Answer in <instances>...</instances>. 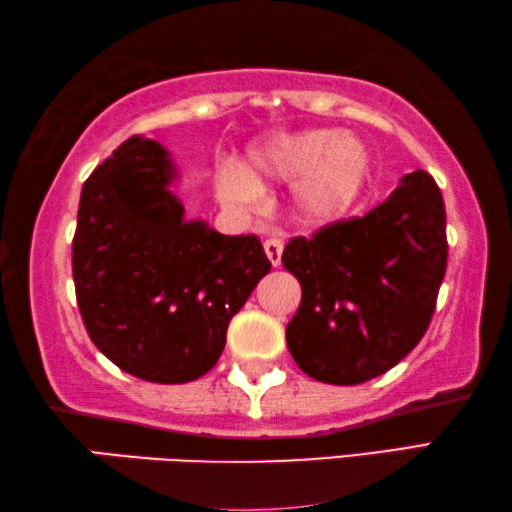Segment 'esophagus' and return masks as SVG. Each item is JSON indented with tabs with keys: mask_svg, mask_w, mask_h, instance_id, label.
Here are the masks:
<instances>
[{
	"mask_svg": "<svg viewBox=\"0 0 512 512\" xmlns=\"http://www.w3.org/2000/svg\"><path fill=\"white\" fill-rule=\"evenodd\" d=\"M263 247H265L267 258H270V263L274 267H279L281 265V254H283V242L276 240V238H270V240H265Z\"/></svg>",
	"mask_w": 512,
	"mask_h": 512,
	"instance_id": "34e87169",
	"label": "esophagus"
}]
</instances>
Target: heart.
Here are the masks:
<instances>
[{"label": "heart", "instance_id": "obj_1", "mask_svg": "<svg viewBox=\"0 0 512 512\" xmlns=\"http://www.w3.org/2000/svg\"><path fill=\"white\" fill-rule=\"evenodd\" d=\"M374 158L358 136L335 129L276 133L247 149L240 167L217 177L220 197L249 206L261 190L292 186V213L306 226H329L354 211L370 188Z\"/></svg>", "mask_w": 512, "mask_h": 512}]
</instances>
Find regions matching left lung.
Returning <instances> with one entry per match:
<instances>
[{
  "instance_id": "1",
  "label": "left lung",
  "mask_w": 512,
  "mask_h": 512,
  "mask_svg": "<svg viewBox=\"0 0 512 512\" xmlns=\"http://www.w3.org/2000/svg\"><path fill=\"white\" fill-rule=\"evenodd\" d=\"M445 229L438 183L417 170L367 215L292 238L281 261L297 276L301 304L286 340L301 372L356 385L406 358L445 279Z\"/></svg>"
}]
</instances>
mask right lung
I'll use <instances>...</instances> for the list:
<instances>
[{
	"label": "right lung",
	"instance_id": "1",
	"mask_svg": "<svg viewBox=\"0 0 512 512\" xmlns=\"http://www.w3.org/2000/svg\"><path fill=\"white\" fill-rule=\"evenodd\" d=\"M170 152L133 136L83 183L72 274L90 340L120 370L188 383L217 363L226 329L270 272L256 236L188 222Z\"/></svg>",
	"mask_w": 512,
	"mask_h": 512
}]
</instances>
